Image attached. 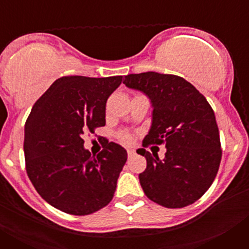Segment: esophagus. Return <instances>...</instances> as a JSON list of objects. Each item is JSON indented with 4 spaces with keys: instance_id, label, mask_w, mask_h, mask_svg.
I'll use <instances>...</instances> for the list:
<instances>
[{
    "instance_id": "1",
    "label": "esophagus",
    "mask_w": 249,
    "mask_h": 249,
    "mask_svg": "<svg viewBox=\"0 0 249 249\" xmlns=\"http://www.w3.org/2000/svg\"><path fill=\"white\" fill-rule=\"evenodd\" d=\"M127 155H128V157H133V156H135V151H132V149H127Z\"/></svg>"
}]
</instances>
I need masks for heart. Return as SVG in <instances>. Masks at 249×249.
Returning <instances> with one entry per match:
<instances>
[{
    "label": "heart",
    "mask_w": 249,
    "mask_h": 249,
    "mask_svg": "<svg viewBox=\"0 0 249 249\" xmlns=\"http://www.w3.org/2000/svg\"><path fill=\"white\" fill-rule=\"evenodd\" d=\"M118 138H120L121 142L124 144H128L132 140L131 135H129V133H127V132H121L120 135H118Z\"/></svg>",
    "instance_id": "1"
}]
</instances>
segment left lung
Returning a JSON list of instances; mask_svg holds the SVG:
<instances>
[{
	"instance_id": "1",
	"label": "left lung",
	"mask_w": 249,
	"mask_h": 249,
	"mask_svg": "<svg viewBox=\"0 0 249 249\" xmlns=\"http://www.w3.org/2000/svg\"><path fill=\"white\" fill-rule=\"evenodd\" d=\"M123 83L149 98L148 144H166L163 160L143 149L147 168L140 183L151 201L182 208L199 199L214 181L222 151L215 116L195 86L182 77L158 72L127 74Z\"/></svg>"
}]
</instances>
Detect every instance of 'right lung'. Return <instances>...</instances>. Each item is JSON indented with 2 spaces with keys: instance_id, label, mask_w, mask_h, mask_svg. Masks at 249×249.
I'll list each match as a JSON object with an SVG mask.
<instances>
[{
  "instance_id": "right-lung-1",
  "label": "right lung",
  "mask_w": 249,
  "mask_h": 249,
  "mask_svg": "<svg viewBox=\"0 0 249 249\" xmlns=\"http://www.w3.org/2000/svg\"><path fill=\"white\" fill-rule=\"evenodd\" d=\"M122 76L61 77L37 100L25 124L26 171L47 203L74 215L112 201L127 151L107 142L97 156L82 136L106 124V102Z\"/></svg>"
}]
</instances>
